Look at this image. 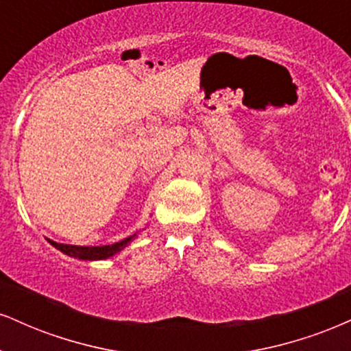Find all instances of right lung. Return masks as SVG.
<instances>
[{
    "label": "right lung",
    "mask_w": 351,
    "mask_h": 351,
    "mask_svg": "<svg viewBox=\"0 0 351 351\" xmlns=\"http://www.w3.org/2000/svg\"><path fill=\"white\" fill-rule=\"evenodd\" d=\"M137 234H138V232H135V234L129 235V237H125L124 240H119V242L111 243V245H99V247L66 245V243H57V242H53V240H50V239H47V240H49L50 245H53L57 250L65 253V255L73 256V258H78V260L95 261V260H106V258H109V256H112V255H116V253L122 252L130 242H132L135 237H137Z\"/></svg>",
    "instance_id": "right-lung-1"
}]
</instances>
